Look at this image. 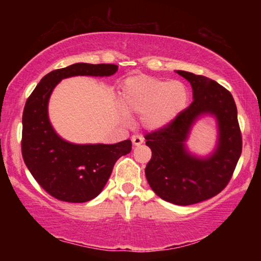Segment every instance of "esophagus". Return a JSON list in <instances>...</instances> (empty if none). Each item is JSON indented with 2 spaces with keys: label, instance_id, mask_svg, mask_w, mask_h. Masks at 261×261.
<instances>
[{
  "label": "esophagus",
  "instance_id": "obj_1",
  "mask_svg": "<svg viewBox=\"0 0 261 261\" xmlns=\"http://www.w3.org/2000/svg\"><path fill=\"white\" fill-rule=\"evenodd\" d=\"M144 143V138L139 135H135L132 136V144L135 145V146H139V145H141Z\"/></svg>",
  "mask_w": 261,
  "mask_h": 261
}]
</instances>
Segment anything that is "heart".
I'll use <instances>...</instances> for the list:
<instances>
[{
	"label": "heart",
	"mask_w": 261,
	"mask_h": 261,
	"mask_svg": "<svg viewBox=\"0 0 261 261\" xmlns=\"http://www.w3.org/2000/svg\"><path fill=\"white\" fill-rule=\"evenodd\" d=\"M189 90L179 81H165L146 74L126 78L121 85V106L127 114L144 115L151 129L173 123L189 103Z\"/></svg>",
	"instance_id": "b5f03b06"
}]
</instances>
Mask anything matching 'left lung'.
<instances>
[{
	"mask_svg": "<svg viewBox=\"0 0 261 261\" xmlns=\"http://www.w3.org/2000/svg\"><path fill=\"white\" fill-rule=\"evenodd\" d=\"M191 84L193 101L169 125L145 136L152 158L147 163L149 187L161 199L180 206L204 201L227 187L242 153V134L230 92L212 79L178 70ZM213 114L218 144L211 156L190 153L185 143L198 118Z\"/></svg>",
	"mask_w": 261,
	"mask_h": 261,
	"instance_id": "left-lung-1",
	"label": "left lung"
}]
</instances>
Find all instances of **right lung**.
Instances as JSON below:
<instances>
[{"label":"right lung","mask_w":261,"mask_h":261,"mask_svg":"<svg viewBox=\"0 0 261 261\" xmlns=\"http://www.w3.org/2000/svg\"><path fill=\"white\" fill-rule=\"evenodd\" d=\"M115 64L74 63L47 73L26 101L21 154L26 167L46 192L67 202H86L102 191L115 162L131 152V140L117 144H72L62 139L48 117V101L62 79L73 76L108 77Z\"/></svg>","instance_id":"right-lung-1"}]
</instances>
